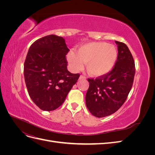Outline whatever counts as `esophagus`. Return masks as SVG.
Instances as JSON below:
<instances>
[{
    "label": "esophagus",
    "instance_id": "obj_1",
    "mask_svg": "<svg viewBox=\"0 0 155 155\" xmlns=\"http://www.w3.org/2000/svg\"><path fill=\"white\" fill-rule=\"evenodd\" d=\"M86 79V78L83 76H80L79 78V79H80V80H81V79Z\"/></svg>",
    "mask_w": 155,
    "mask_h": 155
}]
</instances>
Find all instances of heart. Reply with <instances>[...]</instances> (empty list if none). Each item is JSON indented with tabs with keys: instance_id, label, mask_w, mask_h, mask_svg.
I'll use <instances>...</instances> for the list:
<instances>
[{
	"instance_id": "heart-1",
	"label": "heart",
	"mask_w": 155,
	"mask_h": 155,
	"mask_svg": "<svg viewBox=\"0 0 155 155\" xmlns=\"http://www.w3.org/2000/svg\"><path fill=\"white\" fill-rule=\"evenodd\" d=\"M118 58V51L112 45L104 42L83 45L77 51H70L67 56L73 71H78L86 63L88 73L93 77H100L109 73L114 67Z\"/></svg>"
}]
</instances>
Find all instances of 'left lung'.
<instances>
[{
	"label": "left lung",
	"instance_id": "1",
	"mask_svg": "<svg viewBox=\"0 0 155 155\" xmlns=\"http://www.w3.org/2000/svg\"><path fill=\"white\" fill-rule=\"evenodd\" d=\"M118 58L112 71L96 79H88L86 105L97 118L111 115L125 101L133 86L135 74L134 61L127 46L115 41Z\"/></svg>",
	"mask_w": 155,
	"mask_h": 155
}]
</instances>
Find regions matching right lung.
Segmentation results:
<instances>
[{"mask_svg":"<svg viewBox=\"0 0 155 155\" xmlns=\"http://www.w3.org/2000/svg\"><path fill=\"white\" fill-rule=\"evenodd\" d=\"M68 50L62 37L50 35L35 41L28 51L26 85L31 100L41 110H54L61 105L79 77L67 69Z\"/></svg>","mask_w":155,"mask_h":155,"instance_id":"1","label":"right lung"}]
</instances>
